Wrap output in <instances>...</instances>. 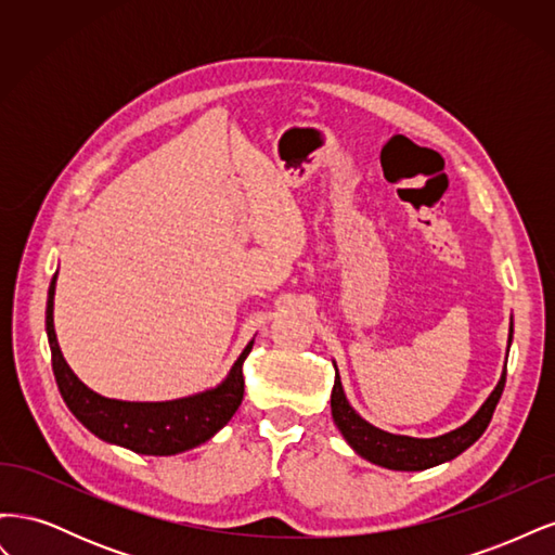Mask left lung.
Listing matches in <instances>:
<instances>
[{"label":"left lung","instance_id":"obj_1","mask_svg":"<svg viewBox=\"0 0 555 555\" xmlns=\"http://www.w3.org/2000/svg\"><path fill=\"white\" fill-rule=\"evenodd\" d=\"M512 335H514V322L509 324L507 351L512 347ZM333 367H335V382L331 391L333 424L338 426L345 442L354 449L361 459L382 465L386 469H400V473H418V469H428L440 463H447L451 459H456L459 453H463L469 444H475L483 435V430L489 428L507 379V359H505V367H502V375L495 384V389L463 426L453 428L444 435H438V438H410V435H393L373 424H367L365 418L349 405L335 361H333Z\"/></svg>","mask_w":555,"mask_h":555}]
</instances>
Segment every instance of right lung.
<instances>
[{
    "mask_svg": "<svg viewBox=\"0 0 555 555\" xmlns=\"http://www.w3.org/2000/svg\"><path fill=\"white\" fill-rule=\"evenodd\" d=\"M55 282L57 273L50 282L46 304V333L50 357H53V375L66 408L99 440L125 447L133 453H143V456H176V453L208 442L217 430H222L231 422V416L241 408L245 391L243 363L251 351V345H255V338L241 351L227 377L206 391L162 402L104 398L88 389L62 357L53 326Z\"/></svg>",
    "mask_w": 555,
    "mask_h": 555,
    "instance_id": "add662e5",
    "label": "right lung"
}]
</instances>
